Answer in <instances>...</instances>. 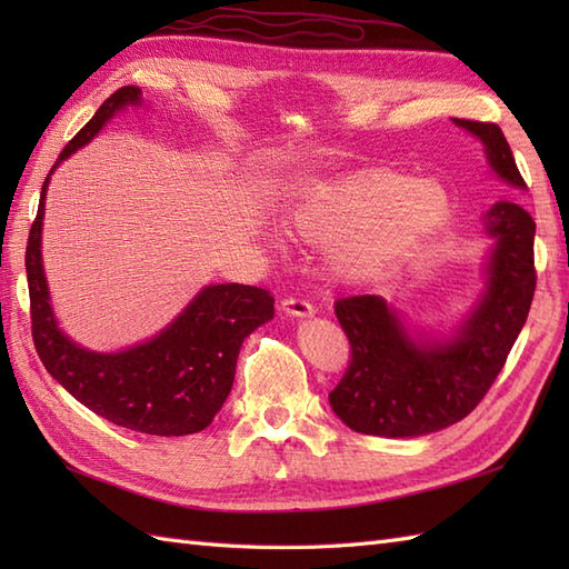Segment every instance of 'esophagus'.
<instances>
[{
    "mask_svg": "<svg viewBox=\"0 0 569 569\" xmlns=\"http://www.w3.org/2000/svg\"><path fill=\"white\" fill-rule=\"evenodd\" d=\"M281 310L291 318H312V312H316V308H312L303 298H283Z\"/></svg>",
    "mask_w": 569,
    "mask_h": 569,
    "instance_id": "1",
    "label": "esophagus"
}]
</instances>
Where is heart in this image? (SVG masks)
<instances>
[{
  "instance_id": "heart-1",
  "label": "heart",
  "mask_w": 569,
  "mask_h": 569,
  "mask_svg": "<svg viewBox=\"0 0 569 569\" xmlns=\"http://www.w3.org/2000/svg\"><path fill=\"white\" fill-rule=\"evenodd\" d=\"M438 180L367 171L308 188L286 212V227L308 244H332L328 266L345 283H367L420 247L450 214Z\"/></svg>"
}]
</instances>
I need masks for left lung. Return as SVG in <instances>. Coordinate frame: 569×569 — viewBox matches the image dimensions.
Segmentation results:
<instances>
[{"mask_svg":"<svg viewBox=\"0 0 569 569\" xmlns=\"http://www.w3.org/2000/svg\"><path fill=\"white\" fill-rule=\"evenodd\" d=\"M452 122L485 143L491 171L503 183L526 190L497 124ZM481 227L493 239L487 283L452 335H413L381 296L337 300L335 316L352 359L330 406L347 428L379 438H418L462 420L487 396L533 303L536 222L516 202L501 200L491 204Z\"/></svg>","mask_w":569,"mask_h":569,"instance_id":"8db88e82","label":"left lung"}]
</instances>
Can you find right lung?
Returning a JSON list of instances; mask_svg holds the SVG:
<instances>
[{
	"instance_id": "obj_1",
	"label": "right lung",
	"mask_w": 569,
	"mask_h": 569,
	"mask_svg": "<svg viewBox=\"0 0 569 569\" xmlns=\"http://www.w3.org/2000/svg\"><path fill=\"white\" fill-rule=\"evenodd\" d=\"M139 104V88H119L68 141L51 173L98 137L117 112ZM51 173L43 180L27 244L31 332L46 371L72 398L114 426L163 438L204 430L232 391L241 342L273 318L271 293L241 283L204 286L173 322L147 342L122 352H92L80 347L58 328L43 273L41 232Z\"/></svg>"
}]
</instances>
